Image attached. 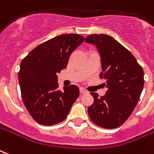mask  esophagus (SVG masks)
<instances>
[{
    "mask_svg": "<svg viewBox=\"0 0 154 154\" xmlns=\"http://www.w3.org/2000/svg\"><path fill=\"white\" fill-rule=\"evenodd\" d=\"M80 93L82 94H86V93H87V91H86V90H85V89H83V88H81L80 89Z\"/></svg>",
    "mask_w": 154,
    "mask_h": 154,
    "instance_id": "1",
    "label": "esophagus"
}]
</instances>
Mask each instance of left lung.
Segmentation results:
<instances>
[{"label": "left lung", "instance_id": "left-lung-1", "mask_svg": "<svg viewBox=\"0 0 154 154\" xmlns=\"http://www.w3.org/2000/svg\"><path fill=\"white\" fill-rule=\"evenodd\" d=\"M86 42L96 45L104 79L106 94L99 97L91 92L94 103L88 107L91 120L105 129H114L126 122L137 105L144 84V70L134 55L116 40L105 34H91Z\"/></svg>", "mask_w": 154, "mask_h": 154}]
</instances>
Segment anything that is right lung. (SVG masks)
<instances>
[{
    "instance_id": "right-lung-1",
    "label": "right lung",
    "mask_w": 154,
    "mask_h": 154,
    "mask_svg": "<svg viewBox=\"0 0 154 154\" xmlns=\"http://www.w3.org/2000/svg\"><path fill=\"white\" fill-rule=\"evenodd\" d=\"M84 42L79 34H63L43 42L20 63L19 82L23 101L32 118L43 126L64 120L79 96L75 85L58 90L57 73L67 67L69 57Z\"/></svg>"
}]
</instances>
